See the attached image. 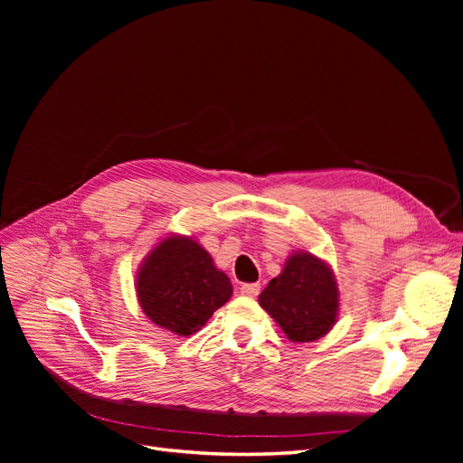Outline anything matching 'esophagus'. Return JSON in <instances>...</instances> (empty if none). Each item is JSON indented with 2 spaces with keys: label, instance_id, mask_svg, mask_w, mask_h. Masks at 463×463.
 Wrapping results in <instances>:
<instances>
[{
  "label": "esophagus",
  "instance_id": "obj_1",
  "mask_svg": "<svg viewBox=\"0 0 463 463\" xmlns=\"http://www.w3.org/2000/svg\"><path fill=\"white\" fill-rule=\"evenodd\" d=\"M241 293L247 298H255L260 293V284H243L241 286Z\"/></svg>",
  "mask_w": 463,
  "mask_h": 463
}]
</instances>
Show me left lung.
Masks as SVG:
<instances>
[{
  "mask_svg": "<svg viewBox=\"0 0 463 463\" xmlns=\"http://www.w3.org/2000/svg\"><path fill=\"white\" fill-rule=\"evenodd\" d=\"M338 298L330 266L299 250L288 259L282 274L262 289L259 303L291 342H313L334 326Z\"/></svg>",
  "mask_w": 463,
  "mask_h": 463,
  "instance_id": "obj_1",
  "label": "left lung"
}]
</instances>
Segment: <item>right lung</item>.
<instances>
[{
	"mask_svg": "<svg viewBox=\"0 0 463 463\" xmlns=\"http://www.w3.org/2000/svg\"><path fill=\"white\" fill-rule=\"evenodd\" d=\"M230 278L191 237L172 235L152 249L137 274L143 313L165 330L191 335L232 298Z\"/></svg>",
	"mask_w": 463,
	"mask_h": 463,
	"instance_id": "right-lung-1",
	"label": "right lung"
}]
</instances>
